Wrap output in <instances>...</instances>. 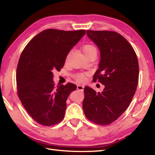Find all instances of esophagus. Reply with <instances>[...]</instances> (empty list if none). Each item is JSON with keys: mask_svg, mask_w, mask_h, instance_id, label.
<instances>
[{"mask_svg": "<svg viewBox=\"0 0 155 155\" xmlns=\"http://www.w3.org/2000/svg\"><path fill=\"white\" fill-rule=\"evenodd\" d=\"M84 86L79 85V84L77 85V90H78V91H81L82 92L84 91Z\"/></svg>", "mask_w": 155, "mask_h": 155, "instance_id": "obj_1", "label": "esophagus"}]
</instances>
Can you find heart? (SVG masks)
<instances>
[{
  "mask_svg": "<svg viewBox=\"0 0 155 155\" xmlns=\"http://www.w3.org/2000/svg\"><path fill=\"white\" fill-rule=\"evenodd\" d=\"M82 51L85 54L86 56L91 55V54H96L97 53V50L95 47L92 44H86L82 47ZM74 78L78 82H83L85 80V76L84 74L79 73L74 75Z\"/></svg>",
  "mask_w": 155,
  "mask_h": 155,
  "instance_id": "1",
  "label": "heart"
}]
</instances>
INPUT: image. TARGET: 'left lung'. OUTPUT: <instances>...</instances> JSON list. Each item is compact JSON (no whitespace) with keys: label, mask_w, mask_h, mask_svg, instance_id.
Segmentation results:
<instances>
[{"label":"left lung","mask_w":155,"mask_h":155,"mask_svg":"<svg viewBox=\"0 0 155 155\" xmlns=\"http://www.w3.org/2000/svg\"><path fill=\"white\" fill-rule=\"evenodd\" d=\"M86 34L100 51L93 81L98 80L105 88L97 93L85 87L82 107L90 121L108 125L126 110L135 94L139 81L137 57L126 39L116 31L87 30Z\"/></svg>","instance_id":"8db88e82"}]
</instances>
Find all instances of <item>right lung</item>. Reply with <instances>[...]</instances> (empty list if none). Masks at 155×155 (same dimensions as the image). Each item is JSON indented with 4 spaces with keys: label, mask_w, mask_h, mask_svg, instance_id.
<instances>
[{
    "label": "right lung",
    "mask_w": 155,
    "mask_h": 155,
    "mask_svg": "<svg viewBox=\"0 0 155 155\" xmlns=\"http://www.w3.org/2000/svg\"><path fill=\"white\" fill-rule=\"evenodd\" d=\"M86 34L84 30L48 29L31 39L21 53L16 71L20 101L38 124L51 126L63 120L73 83L55 86L53 71H60L71 49Z\"/></svg>",
    "instance_id": "add662e5"
}]
</instances>
